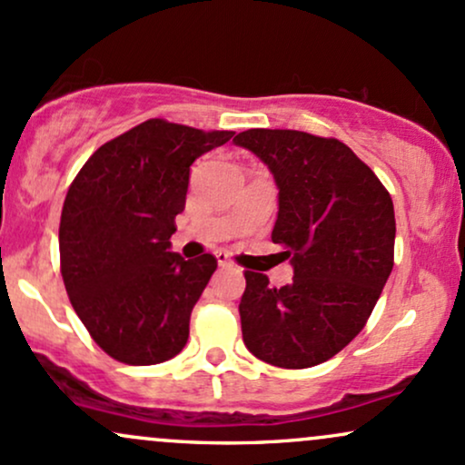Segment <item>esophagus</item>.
Wrapping results in <instances>:
<instances>
[{
	"label": "esophagus",
	"instance_id": "1",
	"mask_svg": "<svg viewBox=\"0 0 465 465\" xmlns=\"http://www.w3.org/2000/svg\"><path fill=\"white\" fill-rule=\"evenodd\" d=\"M216 260H218V264H221V266H233L227 251H216Z\"/></svg>",
	"mask_w": 465,
	"mask_h": 465
}]
</instances>
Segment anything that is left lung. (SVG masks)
Returning a JSON list of instances; mask_svg holds the SVG:
<instances>
[{
  "instance_id": "left-lung-1",
  "label": "left lung",
  "mask_w": 465,
  "mask_h": 465,
  "mask_svg": "<svg viewBox=\"0 0 465 465\" xmlns=\"http://www.w3.org/2000/svg\"><path fill=\"white\" fill-rule=\"evenodd\" d=\"M266 163L277 190L275 244L292 282L273 288L247 271L242 341L255 359L303 370L339 354L361 332L393 269V201L339 140L303 131L249 129L233 137Z\"/></svg>"
}]
</instances>
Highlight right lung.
I'll return each mask as SVG.
<instances>
[{"mask_svg": "<svg viewBox=\"0 0 465 465\" xmlns=\"http://www.w3.org/2000/svg\"><path fill=\"white\" fill-rule=\"evenodd\" d=\"M232 137L146 120L103 143L69 185L58 229L63 282L111 359L157 365L188 343L192 308L216 258H181L170 236L185 207L190 165Z\"/></svg>", "mask_w": 465, "mask_h": 465, "instance_id": "1", "label": "right lung"}]
</instances>
